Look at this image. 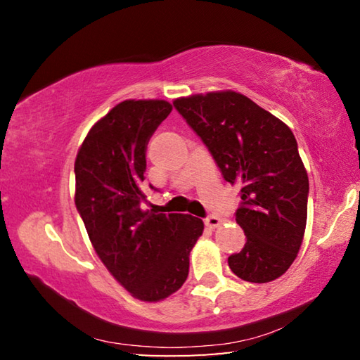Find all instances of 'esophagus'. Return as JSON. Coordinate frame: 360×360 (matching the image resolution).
Wrapping results in <instances>:
<instances>
[{
    "label": "esophagus",
    "mask_w": 360,
    "mask_h": 360,
    "mask_svg": "<svg viewBox=\"0 0 360 360\" xmlns=\"http://www.w3.org/2000/svg\"><path fill=\"white\" fill-rule=\"evenodd\" d=\"M222 224V221L219 217H216V216H208L205 219V225L208 229H216V227H219V225Z\"/></svg>",
    "instance_id": "obj_1"
}]
</instances>
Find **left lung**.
<instances>
[{"label":"left lung","mask_w":360,"mask_h":360,"mask_svg":"<svg viewBox=\"0 0 360 360\" xmlns=\"http://www.w3.org/2000/svg\"><path fill=\"white\" fill-rule=\"evenodd\" d=\"M173 105L208 148L224 179L241 186L235 217L246 245L229 257L230 270L249 283L284 275L302 246L309 193L294 133L231 90L178 98Z\"/></svg>","instance_id":"obj_1"}]
</instances>
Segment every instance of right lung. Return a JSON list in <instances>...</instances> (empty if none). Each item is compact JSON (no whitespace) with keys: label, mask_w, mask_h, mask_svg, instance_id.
I'll return each instance as SVG.
<instances>
[{"label":"right lung","mask_w":360,"mask_h":360,"mask_svg":"<svg viewBox=\"0 0 360 360\" xmlns=\"http://www.w3.org/2000/svg\"><path fill=\"white\" fill-rule=\"evenodd\" d=\"M173 106L163 100H127L96 122L75 163L76 208L109 273L143 302L178 290L203 221L144 211L146 149ZM154 188V187H152Z\"/></svg>","instance_id":"right-lung-1"}]
</instances>
